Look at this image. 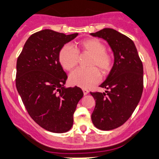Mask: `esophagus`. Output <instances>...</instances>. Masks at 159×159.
<instances>
[{
  "label": "esophagus",
  "instance_id": "obj_1",
  "mask_svg": "<svg viewBox=\"0 0 159 159\" xmlns=\"http://www.w3.org/2000/svg\"><path fill=\"white\" fill-rule=\"evenodd\" d=\"M83 92H84V95H86V94H87L88 93H89V91L87 89H86V88H83Z\"/></svg>",
  "mask_w": 159,
  "mask_h": 159
}]
</instances>
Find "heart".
<instances>
[{
	"instance_id": "heart-1",
	"label": "heart",
	"mask_w": 159,
	"mask_h": 159,
	"mask_svg": "<svg viewBox=\"0 0 159 159\" xmlns=\"http://www.w3.org/2000/svg\"><path fill=\"white\" fill-rule=\"evenodd\" d=\"M106 45L98 39H87L72 46L65 45L60 49L58 59L64 69L70 71L78 64L79 54L88 53L91 57L86 68H77L69 75L70 83L73 85L87 88L100 80L98 69L103 75L110 72L113 66V56L106 51Z\"/></svg>"
}]
</instances>
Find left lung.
Here are the masks:
<instances>
[{
	"mask_svg": "<svg viewBox=\"0 0 159 159\" xmlns=\"http://www.w3.org/2000/svg\"><path fill=\"white\" fill-rule=\"evenodd\" d=\"M94 37L107 41L114 54V64L106 81L100 85L106 93L90 92L95 100L91 120L96 128L108 131L120 127L136 108L143 89V68L136 46L125 34L104 28Z\"/></svg>",
	"mask_w": 159,
	"mask_h": 159,
	"instance_id": "left-lung-1",
	"label": "left lung"
}]
</instances>
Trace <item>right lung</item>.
<instances>
[{
	"instance_id": "1",
	"label": "right lung",
	"mask_w": 159,
	"mask_h": 159,
	"mask_svg": "<svg viewBox=\"0 0 159 159\" xmlns=\"http://www.w3.org/2000/svg\"><path fill=\"white\" fill-rule=\"evenodd\" d=\"M77 35L38 31L29 37L17 59L16 85L27 113L39 126L55 133L71 129L84 96L80 87H64L68 76L58 59L62 46Z\"/></svg>"
}]
</instances>
